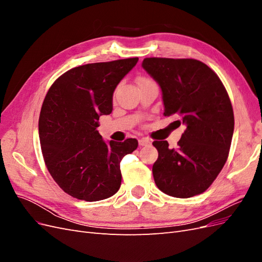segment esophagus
Returning a JSON list of instances; mask_svg holds the SVG:
<instances>
[{"instance_id": "obj_1", "label": "esophagus", "mask_w": 262, "mask_h": 262, "mask_svg": "<svg viewBox=\"0 0 262 262\" xmlns=\"http://www.w3.org/2000/svg\"><path fill=\"white\" fill-rule=\"evenodd\" d=\"M139 144H140L141 146H147V145L150 144V141H149L148 139H145V138L140 139V140H139Z\"/></svg>"}]
</instances>
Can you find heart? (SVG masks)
Wrapping results in <instances>:
<instances>
[{
    "label": "heart",
    "instance_id": "1",
    "mask_svg": "<svg viewBox=\"0 0 262 262\" xmlns=\"http://www.w3.org/2000/svg\"><path fill=\"white\" fill-rule=\"evenodd\" d=\"M142 80H147V78H140V80H139V81H142Z\"/></svg>",
    "mask_w": 262,
    "mask_h": 262
}]
</instances>
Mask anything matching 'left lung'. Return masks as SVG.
I'll list each match as a JSON object with an SVG mask.
<instances>
[{
    "label": "left lung",
    "mask_w": 262,
    "mask_h": 262,
    "mask_svg": "<svg viewBox=\"0 0 262 262\" xmlns=\"http://www.w3.org/2000/svg\"><path fill=\"white\" fill-rule=\"evenodd\" d=\"M142 67L160 84L164 116H177L186 130L177 148L154 141L157 188L175 198L204 192L227 161L234 132L231 99L217 74L194 59L145 58Z\"/></svg>",
    "instance_id": "left-lung-1"
}]
</instances>
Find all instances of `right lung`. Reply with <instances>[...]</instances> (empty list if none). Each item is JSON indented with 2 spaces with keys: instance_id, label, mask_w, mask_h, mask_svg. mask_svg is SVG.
Wrapping results in <instances>:
<instances>
[{
  "instance_id": "add662e5",
  "label": "right lung",
  "mask_w": 262,
  "mask_h": 262,
  "mask_svg": "<svg viewBox=\"0 0 262 262\" xmlns=\"http://www.w3.org/2000/svg\"><path fill=\"white\" fill-rule=\"evenodd\" d=\"M139 58L90 63L54 81L39 116L43 160L53 180L78 200L99 201L121 185L120 162L137 139L107 144L96 130L99 116L113 112V95Z\"/></svg>"
}]
</instances>
